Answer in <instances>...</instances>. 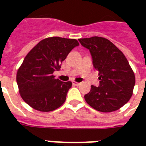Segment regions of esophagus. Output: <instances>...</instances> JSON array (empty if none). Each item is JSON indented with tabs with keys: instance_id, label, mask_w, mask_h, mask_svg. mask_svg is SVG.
<instances>
[{
	"instance_id": "1",
	"label": "esophagus",
	"mask_w": 146,
	"mask_h": 146,
	"mask_svg": "<svg viewBox=\"0 0 146 146\" xmlns=\"http://www.w3.org/2000/svg\"><path fill=\"white\" fill-rule=\"evenodd\" d=\"M73 84L75 86H78L80 84L79 82H76V81H73Z\"/></svg>"
}]
</instances>
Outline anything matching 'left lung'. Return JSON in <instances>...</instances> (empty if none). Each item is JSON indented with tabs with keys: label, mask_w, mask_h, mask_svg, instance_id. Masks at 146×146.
Instances as JSON below:
<instances>
[{
	"label": "left lung",
	"mask_w": 146,
	"mask_h": 146,
	"mask_svg": "<svg viewBox=\"0 0 146 146\" xmlns=\"http://www.w3.org/2000/svg\"><path fill=\"white\" fill-rule=\"evenodd\" d=\"M89 49L92 62L98 71L99 86L92 85L84 95L87 103L97 111L111 113L119 110L130 100L135 84L134 71L119 48L101 36L79 39Z\"/></svg>",
	"instance_id": "left-lung-1"
}]
</instances>
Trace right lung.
Segmentation results:
<instances>
[{
  "instance_id": "add662e5",
  "label": "right lung",
  "mask_w": 146,
  "mask_h": 146,
  "mask_svg": "<svg viewBox=\"0 0 146 146\" xmlns=\"http://www.w3.org/2000/svg\"><path fill=\"white\" fill-rule=\"evenodd\" d=\"M79 43L76 39L52 36L42 40L30 51L16 74L19 92L34 110L50 112L60 107L72 82L55 79V70Z\"/></svg>"
}]
</instances>
